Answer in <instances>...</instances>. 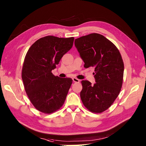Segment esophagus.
Here are the masks:
<instances>
[{"label":"esophagus","mask_w":146,"mask_h":146,"mask_svg":"<svg viewBox=\"0 0 146 146\" xmlns=\"http://www.w3.org/2000/svg\"><path fill=\"white\" fill-rule=\"evenodd\" d=\"M73 82H75V83H79L80 80H78V78H73Z\"/></svg>","instance_id":"esophagus-1"}]
</instances>
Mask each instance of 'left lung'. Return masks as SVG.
<instances>
[{
  "mask_svg": "<svg viewBox=\"0 0 146 146\" xmlns=\"http://www.w3.org/2000/svg\"><path fill=\"white\" fill-rule=\"evenodd\" d=\"M75 45L84 67L95 68V84L82 81V101L89 111L102 113L112 105L121 90L124 70L122 56L116 46L100 34L80 37L75 39Z\"/></svg>",
  "mask_w": 146,
  "mask_h": 146,
  "instance_id": "8db88e82",
  "label": "left lung"
}]
</instances>
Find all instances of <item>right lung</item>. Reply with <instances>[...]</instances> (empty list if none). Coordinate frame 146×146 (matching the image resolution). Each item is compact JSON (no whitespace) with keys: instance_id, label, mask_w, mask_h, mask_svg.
Wrapping results in <instances>:
<instances>
[{"instance_id":"obj_1","label":"right lung","mask_w":146,"mask_h":146,"mask_svg":"<svg viewBox=\"0 0 146 146\" xmlns=\"http://www.w3.org/2000/svg\"><path fill=\"white\" fill-rule=\"evenodd\" d=\"M75 38L47 36L39 39L27 51L24 58L22 79L26 94L33 106L50 114L63 106L73 80L54 76L61 58L70 50Z\"/></svg>"}]
</instances>
